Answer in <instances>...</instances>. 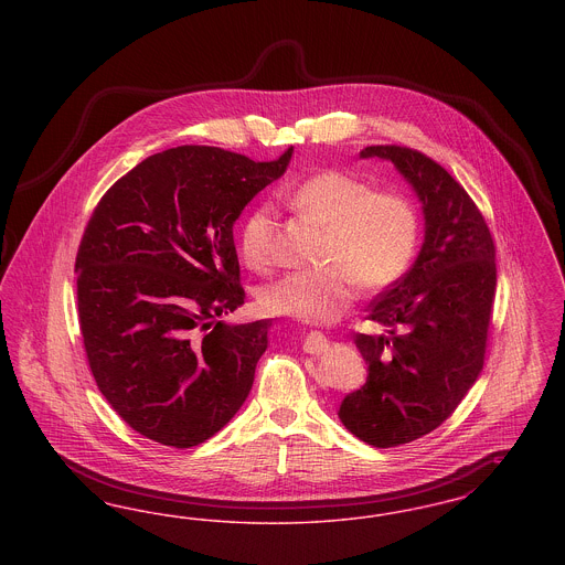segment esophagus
Here are the masks:
<instances>
[{"label":"esophagus","mask_w":565,"mask_h":565,"mask_svg":"<svg viewBox=\"0 0 565 565\" xmlns=\"http://www.w3.org/2000/svg\"><path fill=\"white\" fill-rule=\"evenodd\" d=\"M302 350L311 355H322L323 351L328 350V339L322 332H309L302 341Z\"/></svg>","instance_id":"34e87169"}]
</instances>
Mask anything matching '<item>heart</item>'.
I'll use <instances>...</instances> for the list:
<instances>
[{"mask_svg": "<svg viewBox=\"0 0 565 565\" xmlns=\"http://www.w3.org/2000/svg\"><path fill=\"white\" fill-rule=\"evenodd\" d=\"M296 214L326 228L323 269L290 273L260 292L270 316L302 323L341 318L358 288L379 292L394 286L411 267L419 243V217L398 192H376L348 171L316 173L286 192ZM269 207H256L239 231V254L252 270L270 267Z\"/></svg>", "mask_w": 565, "mask_h": 565, "instance_id": "heart-1", "label": "heart"}]
</instances>
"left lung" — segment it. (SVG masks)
Instances as JSON below:
<instances>
[{
  "mask_svg": "<svg viewBox=\"0 0 565 565\" xmlns=\"http://www.w3.org/2000/svg\"><path fill=\"white\" fill-rule=\"evenodd\" d=\"M360 157L394 162L426 220L417 260L366 316L385 332L353 339L369 376L339 408L353 436L387 449L436 430L481 375L495 245L475 201L430 157L403 146H369Z\"/></svg>",
  "mask_w": 565,
  "mask_h": 565,
  "instance_id": "1",
  "label": "left lung"
}]
</instances>
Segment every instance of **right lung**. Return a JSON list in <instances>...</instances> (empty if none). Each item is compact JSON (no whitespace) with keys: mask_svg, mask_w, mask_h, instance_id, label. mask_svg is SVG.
I'll return each instance as SVG.
<instances>
[{"mask_svg":"<svg viewBox=\"0 0 565 565\" xmlns=\"http://www.w3.org/2000/svg\"><path fill=\"white\" fill-rule=\"evenodd\" d=\"M214 146L139 162L102 196L82 235L78 316L99 392L141 436L205 443L245 403L269 320L226 323L245 300L233 224L284 175Z\"/></svg>","mask_w":565,"mask_h":565,"instance_id":"obj_1","label":"right lung"}]
</instances>
